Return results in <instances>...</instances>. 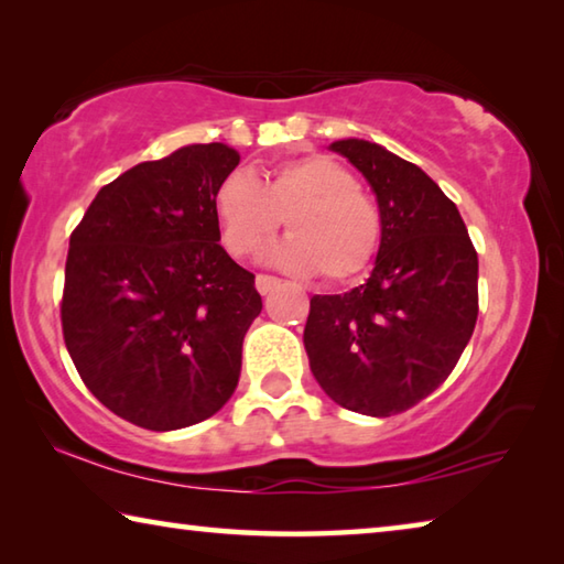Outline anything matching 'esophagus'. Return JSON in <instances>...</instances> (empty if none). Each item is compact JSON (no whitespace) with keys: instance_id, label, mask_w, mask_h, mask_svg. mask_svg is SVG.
Masks as SVG:
<instances>
[{"instance_id":"obj_1","label":"esophagus","mask_w":564,"mask_h":564,"mask_svg":"<svg viewBox=\"0 0 564 564\" xmlns=\"http://www.w3.org/2000/svg\"><path fill=\"white\" fill-rule=\"evenodd\" d=\"M275 285H281V279H275V275H269V273H259L256 275V289H259V293H271Z\"/></svg>"}]
</instances>
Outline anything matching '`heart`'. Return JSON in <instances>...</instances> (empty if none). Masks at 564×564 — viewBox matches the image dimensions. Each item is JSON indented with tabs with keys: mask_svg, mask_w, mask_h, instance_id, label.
<instances>
[{
	"mask_svg": "<svg viewBox=\"0 0 564 564\" xmlns=\"http://www.w3.org/2000/svg\"><path fill=\"white\" fill-rule=\"evenodd\" d=\"M214 212L228 253L248 256L279 231L289 238L273 259L321 279L350 281L376 261L383 218L356 176L336 159L311 154L281 161L256 181L231 171L214 194Z\"/></svg>",
	"mask_w": 564,
	"mask_h": 564,
	"instance_id": "obj_1",
	"label": "heart"
}]
</instances>
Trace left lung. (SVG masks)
<instances>
[{"instance_id": "1", "label": "left lung", "mask_w": 564, "mask_h": 564, "mask_svg": "<svg viewBox=\"0 0 564 564\" xmlns=\"http://www.w3.org/2000/svg\"><path fill=\"white\" fill-rule=\"evenodd\" d=\"M376 191L383 238L370 279L313 295L303 343L330 400L388 417L453 373L477 321V251L457 206L410 161L362 139L330 144Z\"/></svg>"}]
</instances>
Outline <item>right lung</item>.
<instances>
[{"label":"right lung","instance_id":"add662e5","mask_svg":"<svg viewBox=\"0 0 564 564\" xmlns=\"http://www.w3.org/2000/svg\"><path fill=\"white\" fill-rule=\"evenodd\" d=\"M191 144L104 186L72 231L62 333L84 386L147 431H178L226 405L263 303L221 248L214 194L238 166Z\"/></svg>","mask_w":564,"mask_h":564}]
</instances>
